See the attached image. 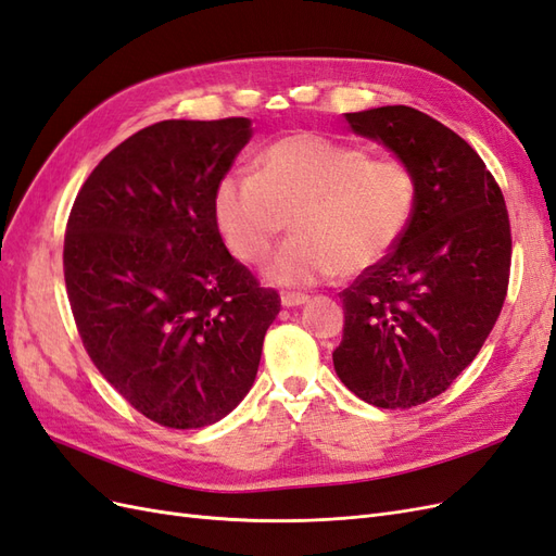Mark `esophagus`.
I'll return each instance as SVG.
<instances>
[{"instance_id": "obj_1", "label": "esophagus", "mask_w": 556, "mask_h": 556, "mask_svg": "<svg viewBox=\"0 0 556 556\" xmlns=\"http://www.w3.org/2000/svg\"><path fill=\"white\" fill-rule=\"evenodd\" d=\"M309 300V295L305 293H281V305L283 307H298V305H305Z\"/></svg>"}]
</instances>
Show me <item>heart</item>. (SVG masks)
Masks as SVG:
<instances>
[{
  "label": "heart",
  "mask_w": 556,
  "mask_h": 556,
  "mask_svg": "<svg viewBox=\"0 0 556 556\" xmlns=\"http://www.w3.org/2000/svg\"><path fill=\"white\" fill-rule=\"evenodd\" d=\"M417 177L401 157L316 132L269 144L256 174L235 172L214 193L216 226L244 263H261L293 218L295 237L265 275L281 287H312L356 275L389 256L417 210Z\"/></svg>",
  "instance_id": "heart-1"
}]
</instances>
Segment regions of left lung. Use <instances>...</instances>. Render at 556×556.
<instances>
[{"label":"left lung","instance_id":"1","mask_svg":"<svg viewBox=\"0 0 556 556\" xmlns=\"http://www.w3.org/2000/svg\"><path fill=\"white\" fill-rule=\"evenodd\" d=\"M417 177L403 240L340 293L336 372L361 401L409 409L452 387L494 328L507 295L513 235L494 174L466 139L412 106L344 114Z\"/></svg>","mask_w":556,"mask_h":556}]
</instances>
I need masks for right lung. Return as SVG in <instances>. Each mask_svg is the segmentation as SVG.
I'll return each mask as SVG.
<instances>
[{
	"instance_id": "1",
	"label": "right lung",
	"mask_w": 556,
	"mask_h": 556,
	"mask_svg": "<svg viewBox=\"0 0 556 556\" xmlns=\"http://www.w3.org/2000/svg\"><path fill=\"white\" fill-rule=\"evenodd\" d=\"M249 118L161 121L106 153L67 218V298L94 368L167 428L224 419L249 393L275 289L226 249L214 193Z\"/></svg>"
}]
</instances>
